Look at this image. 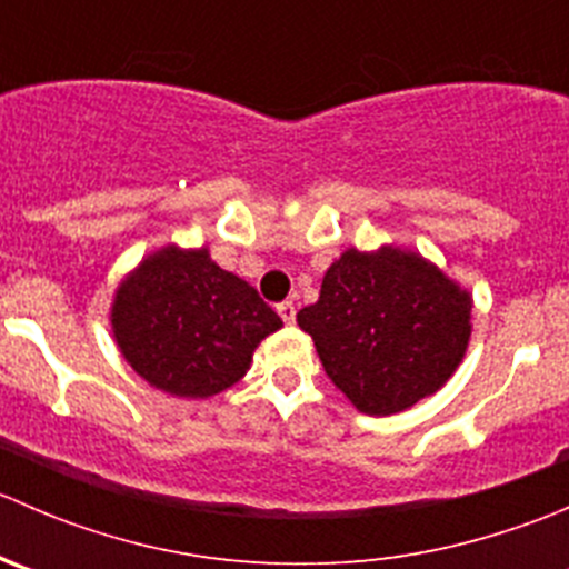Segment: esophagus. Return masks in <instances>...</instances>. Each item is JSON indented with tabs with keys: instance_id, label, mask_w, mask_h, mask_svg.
Masks as SVG:
<instances>
[{
	"instance_id": "esophagus-1",
	"label": "esophagus",
	"mask_w": 569,
	"mask_h": 569,
	"mask_svg": "<svg viewBox=\"0 0 569 569\" xmlns=\"http://www.w3.org/2000/svg\"><path fill=\"white\" fill-rule=\"evenodd\" d=\"M278 313H280V319L286 321V325H295V317H297L295 302H280V306H278Z\"/></svg>"
}]
</instances>
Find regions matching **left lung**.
Returning a JSON list of instances; mask_svg holds the SVG:
<instances>
[{
    "label": "left lung",
    "instance_id": "1",
    "mask_svg": "<svg viewBox=\"0 0 569 569\" xmlns=\"http://www.w3.org/2000/svg\"><path fill=\"white\" fill-rule=\"evenodd\" d=\"M473 300L412 250L349 248L319 300L297 313L321 366L366 416H393L449 382L470 341Z\"/></svg>",
    "mask_w": 569,
    "mask_h": 569
}]
</instances>
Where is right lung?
Instances as JSON below:
<instances>
[{"instance_id": "1", "label": "right lung", "mask_w": 569, "mask_h": 569, "mask_svg": "<svg viewBox=\"0 0 569 569\" xmlns=\"http://www.w3.org/2000/svg\"><path fill=\"white\" fill-rule=\"evenodd\" d=\"M112 332L131 369L159 391L209 399L248 375L252 352L283 321L209 250L176 244L142 258L118 286Z\"/></svg>"}]
</instances>
